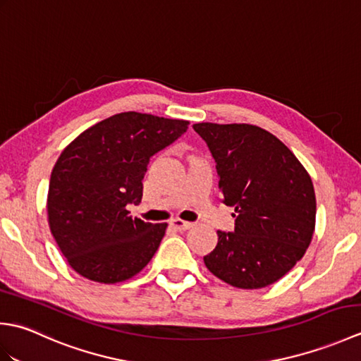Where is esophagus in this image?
Masks as SVG:
<instances>
[{"instance_id": "esophagus-1", "label": "esophagus", "mask_w": 361, "mask_h": 361, "mask_svg": "<svg viewBox=\"0 0 361 361\" xmlns=\"http://www.w3.org/2000/svg\"><path fill=\"white\" fill-rule=\"evenodd\" d=\"M171 225H172L175 229H178V231H186V229L192 228L194 224H190V221H186V220H181V219H173V220L171 221Z\"/></svg>"}]
</instances>
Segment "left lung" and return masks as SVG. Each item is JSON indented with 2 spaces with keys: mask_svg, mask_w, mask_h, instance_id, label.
Returning a JSON list of instances; mask_svg holds the SVG:
<instances>
[{
  "mask_svg": "<svg viewBox=\"0 0 361 361\" xmlns=\"http://www.w3.org/2000/svg\"><path fill=\"white\" fill-rule=\"evenodd\" d=\"M235 228L217 231L204 265L237 288H264L301 260L315 231L317 198L309 172L286 144L251 124L200 122Z\"/></svg>",
  "mask_w": 361,
  "mask_h": 361,
  "instance_id": "8db88e82",
  "label": "left lung"
}]
</instances>
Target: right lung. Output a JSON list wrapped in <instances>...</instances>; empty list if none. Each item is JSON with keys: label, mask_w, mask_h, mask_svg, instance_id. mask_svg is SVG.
Listing matches in <instances>:
<instances>
[{"label": "right lung", "mask_w": 361, "mask_h": 361, "mask_svg": "<svg viewBox=\"0 0 361 361\" xmlns=\"http://www.w3.org/2000/svg\"><path fill=\"white\" fill-rule=\"evenodd\" d=\"M189 121L126 111L97 122L66 145L52 169L48 224L75 273L124 282L150 262L167 224L132 219L152 155L186 132Z\"/></svg>", "instance_id": "1"}]
</instances>
